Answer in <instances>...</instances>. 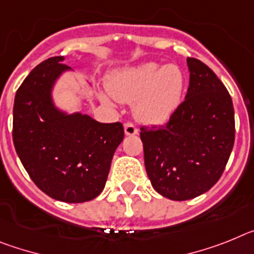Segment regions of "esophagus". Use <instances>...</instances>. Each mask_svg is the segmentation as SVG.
Segmentation results:
<instances>
[{
    "label": "esophagus",
    "instance_id": "obj_1",
    "mask_svg": "<svg viewBox=\"0 0 254 254\" xmlns=\"http://www.w3.org/2000/svg\"><path fill=\"white\" fill-rule=\"evenodd\" d=\"M124 130L127 135H135V134H138V129H136L135 125L131 124V123H125Z\"/></svg>",
    "mask_w": 254,
    "mask_h": 254
}]
</instances>
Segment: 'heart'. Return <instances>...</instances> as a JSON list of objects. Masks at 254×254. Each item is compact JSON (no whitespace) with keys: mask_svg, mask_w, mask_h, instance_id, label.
<instances>
[{"mask_svg":"<svg viewBox=\"0 0 254 254\" xmlns=\"http://www.w3.org/2000/svg\"><path fill=\"white\" fill-rule=\"evenodd\" d=\"M107 88L119 102H135L134 112L139 120L162 124L179 109L185 76L179 66L147 63L115 72ZM103 101L110 103L106 96Z\"/></svg>","mask_w":254,"mask_h":254,"instance_id":"1","label":"heart"}]
</instances>
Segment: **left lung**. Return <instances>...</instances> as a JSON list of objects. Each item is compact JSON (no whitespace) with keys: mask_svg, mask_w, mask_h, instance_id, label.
Segmentation results:
<instances>
[{"mask_svg":"<svg viewBox=\"0 0 254 254\" xmlns=\"http://www.w3.org/2000/svg\"><path fill=\"white\" fill-rule=\"evenodd\" d=\"M185 100L165 125L140 127L147 175L154 190L173 200L206 193L219 182L235 139L233 101L206 64L187 59Z\"/></svg>","mask_w":254,"mask_h":254,"instance_id":"8db88e82","label":"left lung"}]
</instances>
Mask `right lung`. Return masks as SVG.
<instances>
[{
	"mask_svg": "<svg viewBox=\"0 0 254 254\" xmlns=\"http://www.w3.org/2000/svg\"><path fill=\"white\" fill-rule=\"evenodd\" d=\"M63 61V56L43 61L19 87L12 139L24 169L43 193L66 203H81L105 188L124 127L57 109L52 90L57 79L71 70Z\"/></svg>",
	"mask_w": 254,
	"mask_h": 254,
	"instance_id": "right-lung-1",
	"label": "right lung"
}]
</instances>
